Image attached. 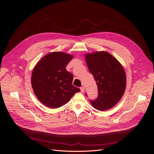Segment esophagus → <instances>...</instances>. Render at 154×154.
Segmentation results:
<instances>
[{"label":"esophagus","instance_id":"34e87169","mask_svg":"<svg viewBox=\"0 0 154 154\" xmlns=\"http://www.w3.org/2000/svg\"><path fill=\"white\" fill-rule=\"evenodd\" d=\"M80 91H81V92L82 93H83V92H84V91H85V89H84V87L82 86V87H81L80 88Z\"/></svg>","mask_w":154,"mask_h":154}]
</instances>
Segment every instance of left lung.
Segmentation results:
<instances>
[{"label": "left lung", "mask_w": 154, "mask_h": 154, "mask_svg": "<svg viewBox=\"0 0 154 154\" xmlns=\"http://www.w3.org/2000/svg\"><path fill=\"white\" fill-rule=\"evenodd\" d=\"M85 60L98 89L97 97L90 100L92 106L101 111L113 107L122 98L125 89L124 69L116 58L106 52L87 54Z\"/></svg>", "instance_id": "1"}]
</instances>
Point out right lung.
I'll list each match as a JSON object with an SVG mask.
<instances>
[{
	"mask_svg": "<svg viewBox=\"0 0 154 154\" xmlns=\"http://www.w3.org/2000/svg\"><path fill=\"white\" fill-rule=\"evenodd\" d=\"M72 55L55 52L47 54L35 66L31 83L37 99L45 106L56 109L68 102L80 91L72 85L73 75L66 67Z\"/></svg>",
	"mask_w": 154,
	"mask_h": 154,
	"instance_id": "1",
	"label": "right lung"
}]
</instances>
